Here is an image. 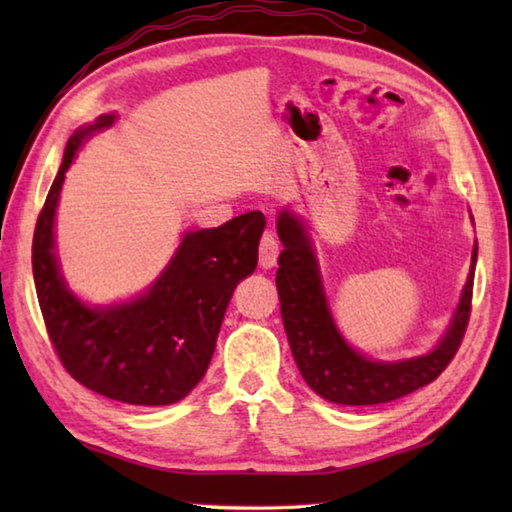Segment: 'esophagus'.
Listing matches in <instances>:
<instances>
[{"mask_svg":"<svg viewBox=\"0 0 512 512\" xmlns=\"http://www.w3.org/2000/svg\"><path fill=\"white\" fill-rule=\"evenodd\" d=\"M279 242H277V237L270 233V231H266L264 235H262V242H259V266H262L264 270H268V268H273L275 264H277V257H279Z\"/></svg>","mask_w":512,"mask_h":512,"instance_id":"esophagus-1","label":"esophagus"}]
</instances>
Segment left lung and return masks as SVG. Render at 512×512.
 <instances>
[{"label": "left lung", "mask_w": 512, "mask_h": 512, "mask_svg": "<svg viewBox=\"0 0 512 512\" xmlns=\"http://www.w3.org/2000/svg\"><path fill=\"white\" fill-rule=\"evenodd\" d=\"M277 233L284 242L275 277L281 319L299 372L319 396L339 405H380L433 383L449 367L471 319L477 248L458 312L436 350L411 361L376 363L354 352L334 328L303 224L284 211L279 215Z\"/></svg>", "instance_id": "8db88e82"}]
</instances>
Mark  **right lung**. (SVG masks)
Returning a JSON list of instances; mask_svg holds the SVG:
<instances>
[{
    "label": "right lung",
    "mask_w": 512,
    "mask_h": 512,
    "mask_svg": "<svg viewBox=\"0 0 512 512\" xmlns=\"http://www.w3.org/2000/svg\"><path fill=\"white\" fill-rule=\"evenodd\" d=\"M114 116L76 129L37 217L32 273L43 323L76 383L127 405L178 402L200 383L235 286L257 266L264 215L250 211L217 228L187 233L147 295L112 308H88L65 288L54 257V209L81 140Z\"/></svg>",
    "instance_id": "right-lung-1"
}]
</instances>
